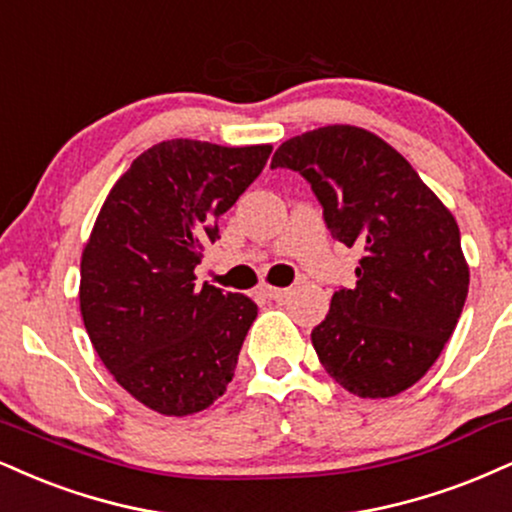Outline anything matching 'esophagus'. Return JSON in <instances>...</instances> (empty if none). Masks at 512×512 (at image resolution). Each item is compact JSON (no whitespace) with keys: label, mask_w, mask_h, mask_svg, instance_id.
<instances>
[{"label":"esophagus","mask_w":512,"mask_h":512,"mask_svg":"<svg viewBox=\"0 0 512 512\" xmlns=\"http://www.w3.org/2000/svg\"><path fill=\"white\" fill-rule=\"evenodd\" d=\"M262 293L272 300H286L291 295V288H274V286H264Z\"/></svg>","instance_id":"obj_1"}]
</instances>
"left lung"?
Here are the masks:
<instances>
[{
  "instance_id": "8db88e82",
  "label": "left lung",
  "mask_w": 512,
  "mask_h": 512,
  "mask_svg": "<svg viewBox=\"0 0 512 512\" xmlns=\"http://www.w3.org/2000/svg\"><path fill=\"white\" fill-rule=\"evenodd\" d=\"M276 166L300 171L331 236L362 250L355 286L312 329L319 362L355 396H398L434 365L467 298L451 209L386 140L346 123L286 140Z\"/></svg>"
}]
</instances>
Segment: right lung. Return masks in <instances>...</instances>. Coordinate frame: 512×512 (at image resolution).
<instances>
[{
	"instance_id": "add662e5",
	"label": "right lung",
	"mask_w": 512,
	"mask_h": 512,
	"mask_svg": "<svg viewBox=\"0 0 512 512\" xmlns=\"http://www.w3.org/2000/svg\"><path fill=\"white\" fill-rule=\"evenodd\" d=\"M272 145H152L97 214L80 257V315L104 367L166 417L209 408L233 379L257 305L197 288L217 221L262 174Z\"/></svg>"
}]
</instances>
